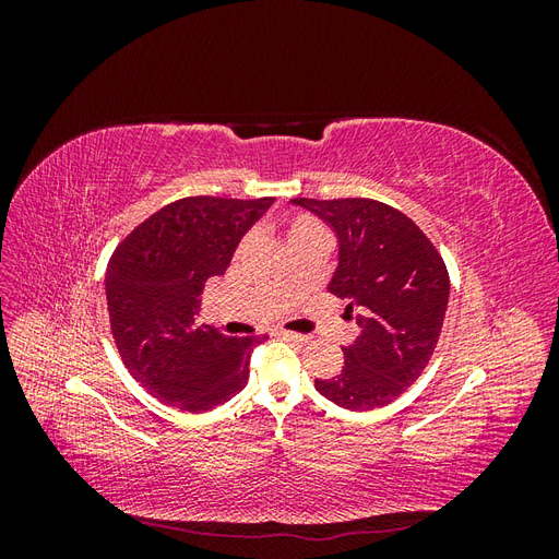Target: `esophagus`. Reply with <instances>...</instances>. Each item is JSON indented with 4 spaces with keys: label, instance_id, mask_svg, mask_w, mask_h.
Segmentation results:
<instances>
[{
    "label": "esophagus",
    "instance_id": "34e87169",
    "mask_svg": "<svg viewBox=\"0 0 559 559\" xmlns=\"http://www.w3.org/2000/svg\"><path fill=\"white\" fill-rule=\"evenodd\" d=\"M280 337H284V341H289V343H298V345L310 343V335L294 333V331H280Z\"/></svg>",
    "mask_w": 559,
    "mask_h": 559
}]
</instances>
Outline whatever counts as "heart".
<instances>
[{
	"label": "heart",
	"mask_w": 559,
	"mask_h": 559,
	"mask_svg": "<svg viewBox=\"0 0 559 559\" xmlns=\"http://www.w3.org/2000/svg\"><path fill=\"white\" fill-rule=\"evenodd\" d=\"M284 226H286V240H289V247H298L306 242H329L326 224L310 212H294L289 218H286ZM245 247H247V240L240 242V249Z\"/></svg>",
	"instance_id": "b5f03b06"
}]
</instances>
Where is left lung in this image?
<instances>
[{"label": "left lung", "instance_id": "1", "mask_svg": "<svg viewBox=\"0 0 559 559\" xmlns=\"http://www.w3.org/2000/svg\"><path fill=\"white\" fill-rule=\"evenodd\" d=\"M337 233L341 263L329 292L357 310L359 335L345 366L314 380L319 394L349 411L399 399L433 357L448 310L450 277L441 251L413 218L370 198H294Z\"/></svg>", "mask_w": 559, "mask_h": 559}]
</instances>
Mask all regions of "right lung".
Here are the masks:
<instances>
[{
  "instance_id": "1",
  "label": "right lung",
  "mask_w": 559,
  "mask_h": 559,
  "mask_svg": "<svg viewBox=\"0 0 559 559\" xmlns=\"http://www.w3.org/2000/svg\"><path fill=\"white\" fill-rule=\"evenodd\" d=\"M275 198L193 195L134 228L107 265L109 326L118 354L151 396L186 413L212 411L249 380L259 337L198 321L202 292Z\"/></svg>"
}]
</instances>
